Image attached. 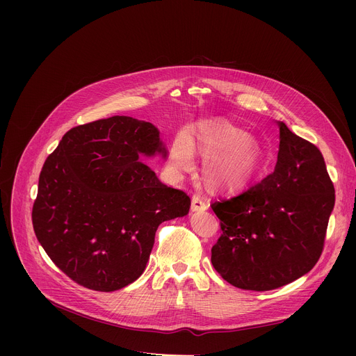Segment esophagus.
<instances>
[{
    "label": "esophagus",
    "instance_id": "obj_1",
    "mask_svg": "<svg viewBox=\"0 0 356 356\" xmlns=\"http://www.w3.org/2000/svg\"><path fill=\"white\" fill-rule=\"evenodd\" d=\"M208 208H209V204H208L207 199H203L199 195L192 196V211L193 212H203V211H207Z\"/></svg>",
    "mask_w": 356,
    "mask_h": 356
}]
</instances>
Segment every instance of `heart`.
I'll use <instances>...</instances> for the list:
<instances>
[{
	"label": "heart",
	"instance_id": "obj_1",
	"mask_svg": "<svg viewBox=\"0 0 356 356\" xmlns=\"http://www.w3.org/2000/svg\"><path fill=\"white\" fill-rule=\"evenodd\" d=\"M193 153L204 160L202 181L213 192L247 188L266 164L261 143L228 122H207L193 133L177 134L168 152V165L176 172H189L195 165Z\"/></svg>",
	"mask_w": 356,
	"mask_h": 356
}]
</instances>
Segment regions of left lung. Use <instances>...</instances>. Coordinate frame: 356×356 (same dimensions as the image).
Segmentation results:
<instances>
[{"label":"left lung","instance_id":"left-lung-1","mask_svg":"<svg viewBox=\"0 0 356 356\" xmlns=\"http://www.w3.org/2000/svg\"><path fill=\"white\" fill-rule=\"evenodd\" d=\"M274 172L241 195L213 202L222 234L212 264L238 289L267 291L307 274L321 258L334 188L321 149L278 121Z\"/></svg>","mask_w":356,"mask_h":356}]
</instances>
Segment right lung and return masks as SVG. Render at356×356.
I'll return each instance as SVG.
<instances>
[{
  "instance_id": "add662e5",
  "label": "right lung",
  "mask_w": 356,
  "mask_h": 356,
  "mask_svg": "<svg viewBox=\"0 0 356 356\" xmlns=\"http://www.w3.org/2000/svg\"><path fill=\"white\" fill-rule=\"evenodd\" d=\"M156 154L167 149L152 122L115 115L69 129L44 161L33 228L74 283L115 291L136 282L160 223L189 213L191 197L140 160Z\"/></svg>"
}]
</instances>
